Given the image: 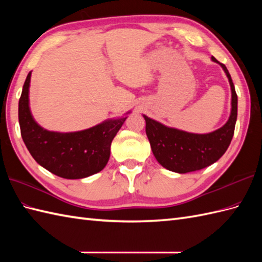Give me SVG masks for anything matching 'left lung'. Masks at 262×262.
I'll return each instance as SVG.
<instances>
[{
	"mask_svg": "<svg viewBox=\"0 0 262 262\" xmlns=\"http://www.w3.org/2000/svg\"><path fill=\"white\" fill-rule=\"evenodd\" d=\"M229 79L232 91V109L226 124L208 134H193L177 128L164 126L161 122L143 115L146 122V135L151 144L152 152L158 162L170 171L187 173L202 170L215 163L230 146L237 117V96L231 75L224 64L215 57Z\"/></svg>",
	"mask_w": 262,
	"mask_h": 262,
	"instance_id": "left-lung-1",
	"label": "left lung"
}]
</instances>
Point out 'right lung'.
Here are the masks:
<instances>
[{"mask_svg": "<svg viewBox=\"0 0 262 262\" xmlns=\"http://www.w3.org/2000/svg\"><path fill=\"white\" fill-rule=\"evenodd\" d=\"M30 77L31 72L19 100V124L31 157L42 168L64 179H82L101 171L109 161L111 142L127 117L73 133L43 129L33 119L29 108Z\"/></svg>", "mask_w": 262, "mask_h": 262, "instance_id": "add662e5", "label": "right lung"}]
</instances>
